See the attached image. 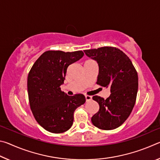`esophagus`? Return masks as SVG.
Wrapping results in <instances>:
<instances>
[{
  "instance_id": "1",
  "label": "esophagus",
  "mask_w": 160,
  "mask_h": 160,
  "mask_svg": "<svg viewBox=\"0 0 160 160\" xmlns=\"http://www.w3.org/2000/svg\"><path fill=\"white\" fill-rule=\"evenodd\" d=\"M85 99H86V102L90 101V100L92 99V97L89 96V95H85Z\"/></svg>"
}]
</instances>
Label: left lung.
<instances>
[{"label": "left lung", "instance_id": "1", "mask_svg": "<svg viewBox=\"0 0 160 160\" xmlns=\"http://www.w3.org/2000/svg\"><path fill=\"white\" fill-rule=\"evenodd\" d=\"M86 56L99 66L97 84L110 88L104 99L94 96L99 109L91 118L94 126L102 130L115 129L131 114L136 100L138 77L130 58L122 51L111 47L85 50Z\"/></svg>", "mask_w": 160, "mask_h": 160}]
</instances>
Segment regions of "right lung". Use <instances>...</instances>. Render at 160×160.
I'll use <instances>...</instances> for the list:
<instances>
[{"mask_svg":"<svg viewBox=\"0 0 160 160\" xmlns=\"http://www.w3.org/2000/svg\"><path fill=\"white\" fill-rule=\"evenodd\" d=\"M82 51H48L35 61L28 78L31 110L37 123L47 131L61 133L70 128L73 113L85 102L82 94L67 95L61 90L67 68L82 57Z\"/></svg>","mask_w":160,"mask_h":160,"instance_id":"right-lung-1","label":"right lung"}]
</instances>
